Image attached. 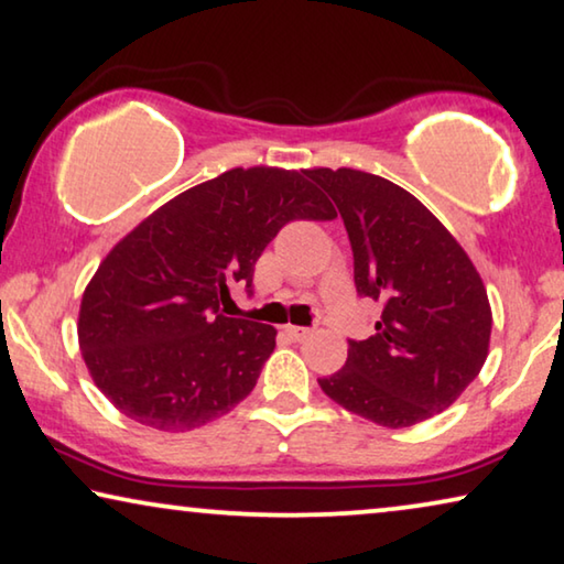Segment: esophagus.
<instances>
[{
    "instance_id": "obj_1",
    "label": "esophagus",
    "mask_w": 564,
    "mask_h": 564,
    "mask_svg": "<svg viewBox=\"0 0 564 564\" xmlns=\"http://www.w3.org/2000/svg\"><path fill=\"white\" fill-rule=\"evenodd\" d=\"M283 332H285V335H289L291 339H306L308 335H312V329H308V327H293V324H289V327H285Z\"/></svg>"
}]
</instances>
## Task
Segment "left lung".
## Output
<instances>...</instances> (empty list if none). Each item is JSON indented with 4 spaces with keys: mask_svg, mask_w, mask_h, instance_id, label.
Instances as JSON below:
<instances>
[{
    "mask_svg": "<svg viewBox=\"0 0 564 564\" xmlns=\"http://www.w3.org/2000/svg\"><path fill=\"white\" fill-rule=\"evenodd\" d=\"M332 196L352 245L355 289L380 301L368 339L319 378L339 406L388 430L440 414L488 358L490 304L478 271L406 188L352 169L304 171Z\"/></svg>",
    "mask_w": 564,
    "mask_h": 564,
    "instance_id": "8db88e82",
    "label": "left lung"
}]
</instances>
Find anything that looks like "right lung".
<instances>
[{
  "label": "right lung",
  "mask_w": 564,
  "mask_h": 564,
  "mask_svg": "<svg viewBox=\"0 0 564 564\" xmlns=\"http://www.w3.org/2000/svg\"><path fill=\"white\" fill-rule=\"evenodd\" d=\"M304 171L232 169L178 194L109 250L78 312L94 383L124 416L188 432L232 411L275 347L271 324L219 312L293 219H335Z\"/></svg>",
  "instance_id": "1"
}]
</instances>
